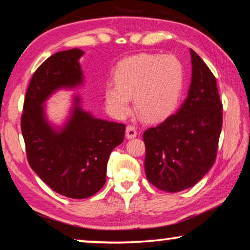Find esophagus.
I'll return each instance as SVG.
<instances>
[{
    "instance_id": "esophagus-1",
    "label": "esophagus",
    "mask_w": 250,
    "mask_h": 250,
    "mask_svg": "<svg viewBox=\"0 0 250 250\" xmlns=\"http://www.w3.org/2000/svg\"><path fill=\"white\" fill-rule=\"evenodd\" d=\"M137 134H138V132H137V129H135L134 126L128 125L127 127H126V138L127 139L135 138L137 137Z\"/></svg>"
}]
</instances>
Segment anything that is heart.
I'll list each match as a JSON object with an SVG mask.
<instances>
[{
  "label": "heart",
  "mask_w": 250,
  "mask_h": 250,
  "mask_svg": "<svg viewBox=\"0 0 250 250\" xmlns=\"http://www.w3.org/2000/svg\"><path fill=\"white\" fill-rule=\"evenodd\" d=\"M116 83L106 86L104 97L115 117L135 109L146 121L158 122L174 111L185 83L183 63L173 55L139 54L125 58L115 72Z\"/></svg>",
  "instance_id": "heart-1"
}]
</instances>
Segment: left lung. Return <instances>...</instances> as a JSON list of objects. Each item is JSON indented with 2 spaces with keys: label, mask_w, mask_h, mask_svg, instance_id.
I'll return each instance as SVG.
<instances>
[{
  "label": "left lung",
  "mask_w": 250,
  "mask_h": 250,
  "mask_svg": "<svg viewBox=\"0 0 250 250\" xmlns=\"http://www.w3.org/2000/svg\"><path fill=\"white\" fill-rule=\"evenodd\" d=\"M192 83L180 109L144 133L145 171L158 189L176 193L202 179L215 163L223 125L216 78L190 49Z\"/></svg>",
  "instance_id": "1"
}]
</instances>
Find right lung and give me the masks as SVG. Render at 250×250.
Wrapping results in <instances>:
<instances>
[{"mask_svg":"<svg viewBox=\"0 0 250 250\" xmlns=\"http://www.w3.org/2000/svg\"><path fill=\"white\" fill-rule=\"evenodd\" d=\"M80 49L54 54L31 78L21 115V133L32 170L55 192L86 199L105 183L106 164L113 148L124 140L125 124L93 117L76 96L69 121L60 131L47 122L42 105L55 90L83 83Z\"/></svg>","mask_w":250,"mask_h":250,"instance_id":"add662e5","label":"right lung"}]
</instances>
